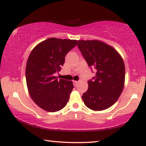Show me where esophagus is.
Masks as SVG:
<instances>
[{
    "label": "esophagus",
    "instance_id": "obj_1",
    "mask_svg": "<svg viewBox=\"0 0 146 146\" xmlns=\"http://www.w3.org/2000/svg\"><path fill=\"white\" fill-rule=\"evenodd\" d=\"M73 84L74 85V86L76 87V86H77L78 84V81H75V80H73Z\"/></svg>",
    "mask_w": 146,
    "mask_h": 146
}]
</instances>
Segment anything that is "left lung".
I'll return each mask as SVG.
<instances>
[{
    "instance_id": "left-lung-1",
    "label": "left lung",
    "mask_w": 146,
    "mask_h": 146,
    "mask_svg": "<svg viewBox=\"0 0 146 146\" xmlns=\"http://www.w3.org/2000/svg\"><path fill=\"white\" fill-rule=\"evenodd\" d=\"M78 47L96 76L89 80L88 89L82 96L84 104L96 111L107 109L117 102L125 81V67L114 48L98 40H78Z\"/></svg>"
}]
</instances>
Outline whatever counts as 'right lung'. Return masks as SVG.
<instances>
[{"label":"right lung","mask_w":146,"mask_h":146,"mask_svg":"<svg viewBox=\"0 0 146 146\" xmlns=\"http://www.w3.org/2000/svg\"><path fill=\"white\" fill-rule=\"evenodd\" d=\"M77 41L51 38L34 48L26 64L25 76L29 93L39 107L47 112L61 110L67 104L73 89L72 81L57 79L68 52Z\"/></svg>","instance_id":"add662e5"}]
</instances>
